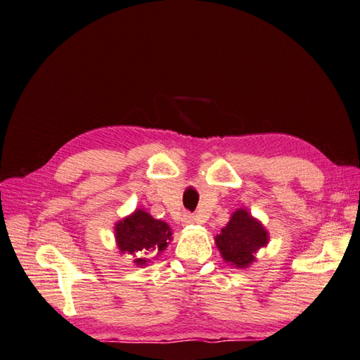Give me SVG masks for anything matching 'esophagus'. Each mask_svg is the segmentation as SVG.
Here are the masks:
<instances>
[{"label":"esophagus","mask_w":360,"mask_h":360,"mask_svg":"<svg viewBox=\"0 0 360 360\" xmlns=\"http://www.w3.org/2000/svg\"><path fill=\"white\" fill-rule=\"evenodd\" d=\"M181 223L183 225H193V223H195V217L193 214H189V212H186V214H183V219H181Z\"/></svg>","instance_id":"esophagus-1"}]
</instances>
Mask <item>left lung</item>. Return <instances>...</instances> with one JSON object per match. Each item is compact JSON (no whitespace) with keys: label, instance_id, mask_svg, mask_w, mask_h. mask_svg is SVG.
I'll return each mask as SVG.
<instances>
[{"label":"left lung","instance_id":"1","mask_svg":"<svg viewBox=\"0 0 360 360\" xmlns=\"http://www.w3.org/2000/svg\"><path fill=\"white\" fill-rule=\"evenodd\" d=\"M215 243L226 263L245 268L254 262V252L268 243V233L245 210H238L215 237Z\"/></svg>","mask_w":360,"mask_h":360}]
</instances>
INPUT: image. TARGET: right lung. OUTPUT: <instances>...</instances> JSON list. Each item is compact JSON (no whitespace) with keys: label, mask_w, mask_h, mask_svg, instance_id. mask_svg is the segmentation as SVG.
<instances>
[{"label":"right lung","mask_w":360,"mask_h":360,"mask_svg":"<svg viewBox=\"0 0 360 360\" xmlns=\"http://www.w3.org/2000/svg\"><path fill=\"white\" fill-rule=\"evenodd\" d=\"M117 243L122 252L135 255L137 265H146L149 259L166 250L172 233L162 220L137 210L129 217L118 221L115 226Z\"/></svg>","instance_id":"1"}]
</instances>
